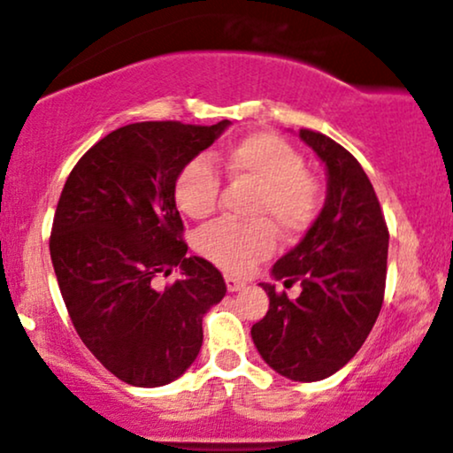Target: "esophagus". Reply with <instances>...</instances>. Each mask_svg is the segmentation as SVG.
<instances>
[{"mask_svg": "<svg viewBox=\"0 0 453 453\" xmlns=\"http://www.w3.org/2000/svg\"><path fill=\"white\" fill-rule=\"evenodd\" d=\"M226 285L230 292H238V289H242L247 283H244L242 279H236V277H232V274H226Z\"/></svg>", "mask_w": 453, "mask_h": 453, "instance_id": "obj_1", "label": "esophagus"}]
</instances>
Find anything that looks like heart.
Listing matches in <instances>:
<instances>
[{"label": "heart", "instance_id": "b5f03b06", "mask_svg": "<svg viewBox=\"0 0 453 453\" xmlns=\"http://www.w3.org/2000/svg\"><path fill=\"white\" fill-rule=\"evenodd\" d=\"M226 173L257 187L249 215L256 221H215L196 236V249L227 273H247L273 256L277 234L298 238L324 204V185L306 170L300 150L274 134H251L227 150ZM221 176L206 159H191L174 180V202L189 219H206L219 206Z\"/></svg>", "mask_w": 453, "mask_h": 453}]
</instances>
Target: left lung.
Segmentation results:
<instances>
[{"mask_svg":"<svg viewBox=\"0 0 453 453\" xmlns=\"http://www.w3.org/2000/svg\"><path fill=\"white\" fill-rule=\"evenodd\" d=\"M300 138L327 168V197L311 230L273 266L296 300L262 283L270 306L251 327L259 356L279 375L319 381L356 356L375 326L386 294L389 232L375 189L357 159L324 134Z\"/></svg>","mask_w":453,"mask_h":453,"instance_id":"1","label":"left lung"}]
</instances>
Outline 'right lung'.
I'll return each mask as SVG.
<instances>
[{
  "label": "right lung",
  "mask_w": 453,
  "mask_h": 453,
  "mask_svg": "<svg viewBox=\"0 0 453 453\" xmlns=\"http://www.w3.org/2000/svg\"><path fill=\"white\" fill-rule=\"evenodd\" d=\"M230 121L119 127L78 159L57 202L50 259L87 349L136 388L174 381L202 347V317L226 296L209 259L187 257L174 180ZM181 268L157 288L154 279Z\"/></svg>",
  "instance_id": "1"
}]
</instances>
